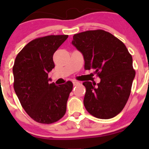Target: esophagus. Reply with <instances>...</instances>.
<instances>
[{
	"mask_svg": "<svg viewBox=\"0 0 149 149\" xmlns=\"http://www.w3.org/2000/svg\"><path fill=\"white\" fill-rule=\"evenodd\" d=\"M73 85H74V86L78 85V84H80V83H79V81H73Z\"/></svg>",
	"mask_w": 149,
	"mask_h": 149,
	"instance_id": "1",
	"label": "esophagus"
}]
</instances>
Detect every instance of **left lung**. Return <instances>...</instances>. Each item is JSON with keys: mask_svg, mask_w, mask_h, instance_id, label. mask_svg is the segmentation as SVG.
<instances>
[{"mask_svg": "<svg viewBox=\"0 0 149 149\" xmlns=\"http://www.w3.org/2000/svg\"><path fill=\"white\" fill-rule=\"evenodd\" d=\"M72 45L83 55L86 70L94 69L99 84L85 81L84 104L93 116L110 119L127 103L136 76L133 58L123 42L104 30L74 34Z\"/></svg>", "mask_w": 149, "mask_h": 149, "instance_id": "obj_1", "label": "left lung"}]
</instances>
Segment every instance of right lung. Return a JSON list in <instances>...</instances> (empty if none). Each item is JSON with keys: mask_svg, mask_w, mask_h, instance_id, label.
<instances>
[{"mask_svg": "<svg viewBox=\"0 0 149 149\" xmlns=\"http://www.w3.org/2000/svg\"><path fill=\"white\" fill-rule=\"evenodd\" d=\"M68 35H49L29 42L16 56L13 67V88L26 113L37 123L51 124L66 112L73 83L49 84L48 73L55 67L53 54Z\"/></svg>", "mask_w": 149, "mask_h": 149, "instance_id": "add662e5", "label": "right lung"}]
</instances>
